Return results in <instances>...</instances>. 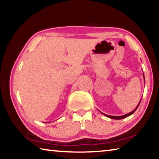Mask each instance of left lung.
Segmentation results:
<instances>
[{"instance_id": "8db88e82", "label": "left lung", "mask_w": 159, "mask_h": 159, "mask_svg": "<svg viewBox=\"0 0 159 159\" xmlns=\"http://www.w3.org/2000/svg\"><path fill=\"white\" fill-rule=\"evenodd\" d=\"M143 77H144V75L143 74ZM141 100H142V98H141V99H140V101H139V102L138 103V106L136 107V108L134 109L133 111H132L131 112H130V113H128V114H125V115H123V116H109V115H107V114H103V113H102V114H104V116H106L107 117H108V118H112V119H116V120H120V119H123V118H126V117H128V116H130V115H132L133 114V113L136 111V109H138V107H139V104H140V102H141Z\"/></svg>"}]
</instances>
